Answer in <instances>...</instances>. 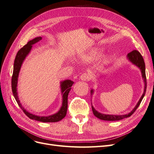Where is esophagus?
Instances as JSON below:
<instances>
[{
	"mask_svg": "<svg viewBox=\"0 0 154 154\" xmlns=\"http://www.w3.org/2000/svg\"><path fill=\"white\" fill-rule=\"evenodd\" d=\"M80 79L82 81L87 82L91 79V74L88 72H85L83 73L80 76Z\"/></svg>",
	"mask_w": 154,
	"mask_h": 154,
	"instance_id": "34e87169",
	"label": "esophagus"
}]
</instances>
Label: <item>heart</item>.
<instances>
[{
	"label": "heart",
	"mask_w": 154,
	"mask_h": 154,
	"mask_svg": "<svg viewBox=\"0 0 154 154\" xmlns=\"http://www.w3.org/2000/svg\"><path fill=\"white\" fill-rule=\"evenodd\" d=\"M102 54L103 52L102 50L100 48H93L91 51H88L87 53L83 54L82 58L83 60L87 62H91L99 59ZM110 62V58H105L103 61V65H107Z\"/></svg>",
	"instance_id": "obj_1"
}]
</instances>
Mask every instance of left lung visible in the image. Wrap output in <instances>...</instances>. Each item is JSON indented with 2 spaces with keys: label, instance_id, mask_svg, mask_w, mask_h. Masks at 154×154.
<instances>
[{
  "label": "left lung",
  "instance_id": "left-lung-1",
  "mask_svg": "<svg viewBox=\"0 0 154 154\" xmlns=\"http://www.w3.org/2000/svg\"><path fill=\"white\" fill-rule=\"evenodd\" d=\"M127 58L129 60L130 62H131L133 64H134L135 66H136L139 68V69L141 70V74H142V77L144 81V92L143 94L141 96V98L139 99V101L137 102V105L136 106L134 107V109L130 112V113L125 114V115H110V114H101L99 112H97L93 106L92 105V110L93 112V114L96 116V118H99L101 120H105V121H118L123 119L124 118H127L131 116L135 111L137 109V107L140 105L141 102L143 100V98L144 96V94H145V92L146 91V73H145V63H144L143 58L141 56V53L139 52L137 50H134L132 52H130V53L128 54L127 55ZM93 92H94V91L92 89L91 91V95H92Z\"/></svg>",
  "mask_w": 154,
  "mask_h": 154
}]
</instances>
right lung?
<instances>
[{
    "label": "right lung",
    "instance_id": "add662e5",
    "mask_svg": "<svg viewBox=\"0 0 154 154\" xmlns=\"http://www.w3.org/2000/svg\"><path fill=\"white\" fill-rule=\"evenodd\" d=\"M42 40V37H36V38L32 39L29 41L26 45H25L24 47L21 48L16 55V57L15 59V62H14V66H13V76L11 78V88H12V92L13 94L15 97V98L17 102L18 105L23 110V112L25 113V114L31 119H34L36 121H38V122H44V123H49V122H57L59 121L62 120L65 116H66L67 110V100H68V94L69 91H71V88L72 85H73L74 82L66 80L63 82H61V91L62 94V105L61 108L57 112L53 115L48 116H38L35 114H32L28 111H27L24 107H23L20 103L19 98H18V94H17V82H18V74H19L20 70L22 66V64L25 60L26 57L29 53V52L32 48V45H33L37 42H38L40 40Z\"/></svg>",
    "mask_w": 154,
    "mask_h": 154
}]
</instances>
